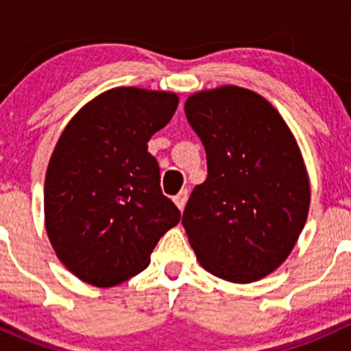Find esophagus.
<instances>
[{
  "label": "esophagus",
  "mask_w": 351,
  "mask_h": 351,
  "mask_svg": "<svg viewBox=\"0 0 351 351\" xmlns=\"http://www.w3.org/2000/svg\"><path fill=\"white\" fill-rule=\"evenodd\" d=\"M173 200H175L176 207H178L180 210H183V208H185V205H186V200H189V190H186V189L182 190V192H180L175 198H173Z\"/></svg>",
  "instance_id": "esophagus-1"
}]
</instances>
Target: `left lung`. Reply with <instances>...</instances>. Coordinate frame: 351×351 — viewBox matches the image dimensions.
<instances>
[{"label":"left lung","mask_w":351,"mask_h":351,"mask_svg":"<svg viewBox=\"0 0 351 351\" xmlns=\"http://www.w3.org/2000/svg\"><path fill=\"white\" fill-rule=\"evenodd\" d=\"M185 115L207 154L182 224L202 267L236 284L260 280L292 251L309 212V178L280 113L238 86L192 95Z\"/></svg>","instance_id":"8db88e82"}]
</instances>
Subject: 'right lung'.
Listing matches in <instances>:
<instances>
[{
    "label": "right lung",
    "mask_w": 351,
    "mask_h": 351,
    "mask_svg": "<svg viewBox=\"0 0 351 351\" xmlns=\"http://www.w3.org/2000/svg\"><path fill=\"white\" fill-rule=\"evenodd\" d=\"M176 107L173 93L115 88L84 105L59 137L45 175V228L59 260L86 284L112 287L143 271L180 222L147 153Z\"/></svg>",
    "instance_id": "right-lung-1"
}]
</instances>
